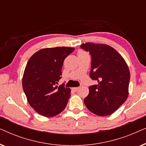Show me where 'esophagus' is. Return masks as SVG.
<instances>
[{"instance_id":"esophagus-1","label":"esophagus","mask_w":146,"mask_h":146,"mask_svg":"<svg viewBox=\"0 0 146 146\" xmlns=\"http://www.w3.org/2000/svg\"><path fill=\"white\" fill-rule=\"evenodd\" d=\"M80 88L79 87H74V88H72V90H74V92H76L79 90Z\"/></svg>"}]
</instances>
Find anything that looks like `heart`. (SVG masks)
<instances>
[{
  "label": "heart",
  "mask_w": 146,
  "mask_h": 146,
  "mask_svg": "<svg viewBox=\"0 0 146 146\" xmlns=\"http://www.w3.org/2000/svg\"><path fill=\"white\" fill-rule=\"evenodd\" d=\"M86 52H84V51H82V50H80L79 52H78V54H85Z\"/></svg>",
  "instance_id": "1"
}]
</instances>
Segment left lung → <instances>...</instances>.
I'll use <instances>...</instances> for the list:
<instances>
[{
  "instance_id": "1",
  "label": "left lung",
  "mask_w": 146,
  "mask_h": 146,
  "mask_svg": "<svg viewBox=\"0 0 146 146\" xmlns=\"http://www.w3.org/2000/svg\"><path fill=\"white\" fill-rule=\"evenodd\" d=\"M80 46L90 54V76L98 82V84L89 87L88 95L84 100L86 106L99 116L110 115L128 97V66L120 54L109 45L86 42Z\"/></svg>"
}]
</instances>
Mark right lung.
<instances>
[{
    "instance_id": "obj_1",
    "label": "right lung",
    "mask_w": 146,
    "mask_h": 146,
    "mask_svg": "<svg viewBox=\"0 0 146 146\" xmlns=\"http://www.w3.org/2000/svg\"><path fill=\"white\" fill-rule=\"evenodd\" d=\"M74 50L72 47L42 48L28 61L23 76V88L28 102L46 117L55 116L66 106L71 90L58 84L64 59Z\"/></svg>"
}]
</instances>
